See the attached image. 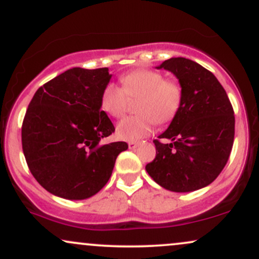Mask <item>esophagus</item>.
<instances>
[{
	"instance_id": "34e87169",
	"label": "esophagus",
	"mask_w": 259,
	"mask_h": 259,
	"mask_svg": "<svg viewBox=\"0 0 259 259\" xmlns=\"http://www.w3.org/2000/svg\"><path fill=\"white\" fill-rule=\"evenodd\" d=\"M129 148L130 150H134V148H136V147H139V145H140V142H136V141H130L129 144Z\"/></svg>"
}]
</instances>
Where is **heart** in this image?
Returning a JSON list of instances; mask_svg holds the SVG:
<instances>
[{"instance_id": "heart-1", "label": "heart", "mask_w": 259, "mask_h": 259, "mask_svg": "<svg viewBox=\"0 0 259 259\" xmlns=\"http://www.w3.org/2000/svg\"><path fill=\"white\" fill-rule=\"evenodd\" d=\"M120 86L109 82L101 94V108L109 117L120 118L126 112L129 99L140 97L136 111L117 125V136L124 141H139L153 132L154 124L174 119L183 102V90L162 73L139 69L120 76Z\"/></svg>"}]
</instances>
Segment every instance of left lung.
<instances>
[{"instance_id":"8db88e82","label":"left lung","mask_w":259,"mask_h":259,"mask_svg":"<svg viewBox=\"0 0 259 259\" xmlns=\"http://www.w3.org/2000/svg\"><path fill=\"white\" fill-rule=\"evenodd\" d=\"M158 69L179 79L181 107L158 139L156 158L146 165L158 185L174 192H190L209 185L227 164L235 135V115L229 97L214 74L184 57L163 62Z\"/></svg>"}]
</instances>
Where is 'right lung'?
I'll list each match as a JSON object with an SVG mask.
<instances>
[{"instance_id": "add662e5", "label": "right lung", "mask_w": 259, "mask_h": 259, "mask_svg": "<svg viewBox=\"0 0 259 259\" xmlns=\"http://www.w3.org/2000/svg\"><path fill=\"white\" fill-rule=\"evenodd\" d=\"M108 68H72L35 92L22 125L25 160L37 183L67 200H85L111 178L124 141L101 145L114 125L101 111Z\"/></svg>"}]
</instances>
